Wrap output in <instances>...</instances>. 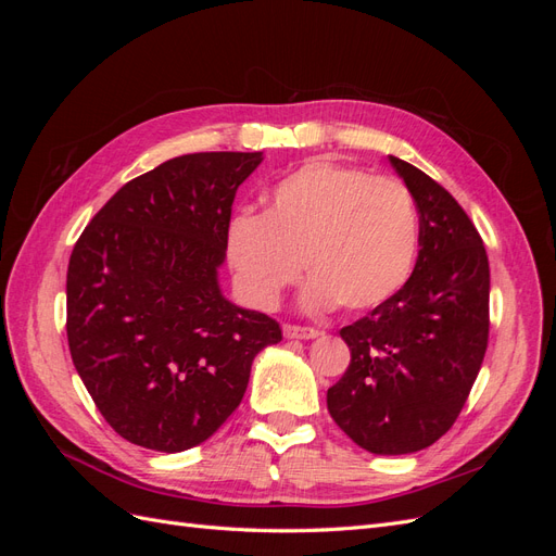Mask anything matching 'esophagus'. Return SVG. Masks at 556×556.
<instances>
[{
	"label": "esophagus",
	"instance_id": "34e87169",
	"mask_svg": "<svg viewBox=\"0 0 556 556\" xmlns=\"http://www.w3.org/2000/svg\"><path fill=\"white\" fill-rule=\"evenodd\" d=\"M282 333L285 339H294V341H311L319 336V331L313 327H296V325H285Z\"/></svg>",
	"mask_w": 556,
	"mask_h": 556
}]
</instances>
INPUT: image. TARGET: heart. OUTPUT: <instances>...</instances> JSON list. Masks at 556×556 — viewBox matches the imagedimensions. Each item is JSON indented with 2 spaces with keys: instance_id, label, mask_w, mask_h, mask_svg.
Masks as SVG:
<instances>
[{
  "instance_id": "1",
  "label": "heart",
  "mask_w": 556,
  "mask_h": 556,
  "mask_svg": "<svg viewBox=\"0 0 556 556\" xmlns=\"http://www.w3.org/2000/svg\"><path fill=\"white\" fill-rule=\"evenodd\" d=\"M417 252L406 185L331 160L301 164L266 194L264 215H237L227 231L229 264L260 308H274L304 266L308 308H380L410 280Z\"/></svg>"
}]
</instances>
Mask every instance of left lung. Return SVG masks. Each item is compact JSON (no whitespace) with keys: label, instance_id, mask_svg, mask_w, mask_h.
<instances>
[{"label":"left lung","instance_id":"obj_1","mask_svg":"<svg viewBox=\"0 0 556 556\" xmlns=\"http://www.w3.org/2000/svg\"><path fill=\"white\" fill-rule=\"evenodd\" d=\"M419 213V252L403 290L341 329L350 366L327 408L374 454H410L454 425L490 336V260L454 197L390 155Z\"/></svg>","mask_w":556,"mask_h":556}]
</instances>
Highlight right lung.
<instances>
[{"instance_id": "1", "label": "right lung", "mask_w": 556, "mask_h": 556, "mask_svg": "<svg viewBox=\"0 0 556 556\" xmlns=\"http://www.w3.org/2000/svg\"><path fill=\"white\" fill-rule=\"evenodd\" d=\"M262 153H194L117 190L74 245L66 339L76 371L125 441L190 450L239 408L280 325L223 294L231 204Z\"/></svg>"}]
</instances>
